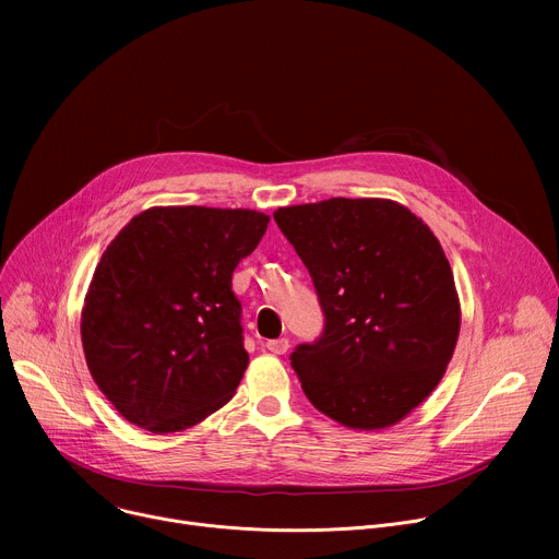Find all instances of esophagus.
<instances>
[{
  "label": "esophagus",
  "mask_w": 559,
  "mask_h": 559,
  "mask_svg": "<svg viewBox=\"0 0 559 559\" xmlns=\"http://www.w3.org/2000/svg\"><path fill=\"white\" fill-rule=\"evenodd\" d=\"M265 347L272 352V354H285L289 349V341L287 338H274V341H267Z\"/></svg>",
  "instance_id": "obj_1"
}]
</instances>
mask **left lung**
Listing matches in <instances>:
<instances>
[{"label":"left lung","instance_id":"1","mask_svg":"<svg viewBox=\"0 0 559 559\" xmlns=\"http://www.w3.org/2000/svg\"><path fill=\"white\" fill-rule=\"evenodd\" d=\"M305 263L325 325L289 360L309 403L352 429H382L440 382L460 332L451 265L433 231L384 199L274 212Z\"/></svg>","mask_w":559,"mask_h":559}]
</instances>
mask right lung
<instances>
[{"instance_id":"add662e5","label":"right lung","mask_w":559,"mask_h":559,"mask_svg":"<svg viewBox=\"0 0 559 559\" xmlns=\"http://www.w3.org/2000/svg\"><path fill=\"white\" fill-rule=\"evenodd\" d=\"M267 223L254 210L152 207L115 236L86 296L82 341L128 423L181 431L234 395L250 356L231 274Z\"/></svg>"}]
</instances>
